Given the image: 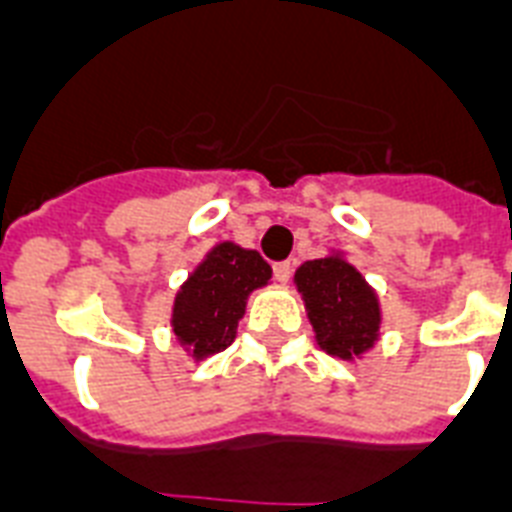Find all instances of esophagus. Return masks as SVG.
I'll return each mask as SVG.
<instances>
[{"instance_id":"1","label":"esophagus","mask_w":512,"mask_h":512,"mask_svg":"<svg viewBox=\"0 0 512 512\" xmlns=\"http://www.w3.org/2000/svg\"><path fill=\"white\" fill-rule=\"evenodd\" d=\"M274 277L280 282H287L293 277V261H277L274 264Z\"/></svg>"}]
</instances>
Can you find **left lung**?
<instances>
[{
    "label": "left lung",
    "instance_id": "left-lung-1",
    "mask_svg": "<svg viewBox=\"0 0 512 512\" xmlns=\"http://www.w3.org/2000/svg\"><path fill=\"white\" fill-rule=\"evenodd\" d=\"M295 287L324 353L356 361L377 345L382 332L379 295L345 253L332 251L298 266Z\"/></svg>",
    "mask_w": 512,
    "mask_h": 512
}]
</instances>
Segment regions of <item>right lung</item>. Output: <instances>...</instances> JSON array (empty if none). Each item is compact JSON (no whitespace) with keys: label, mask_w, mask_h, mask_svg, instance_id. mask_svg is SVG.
Segmentation results:
<instances>
[{"label":"right lung","mask_w":512,"mask_h":512,"mask_svg":"<svg viewBox=\"0 0 512 512\" xmlns=\"http://www.w3.org/2000/svg\"><path fill=\"white\" fill-rule=\"evenodd\" d=\"M272 266L259 251L217 243L188 274L172 303V332L193 361L222 353L238 335L248 295L269 285Z\"/></svg>","instance_id":"obj_1"}]
</instances>
